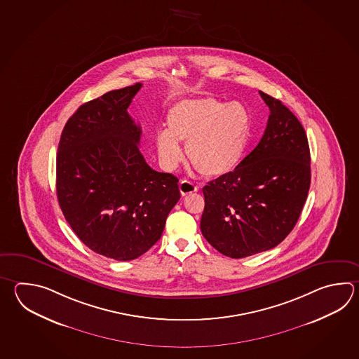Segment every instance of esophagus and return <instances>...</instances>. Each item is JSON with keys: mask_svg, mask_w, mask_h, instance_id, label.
<instances>
[{"mask_svg": "<svg viewBox=\"0 0 359 359\" xmlns=\"http://www.w3.org/2000/svg\"><path fill=\"white\" fill-rule=\"evenodd\" d=\"M179 189H180L182 196H187V194H191L193 191H198L197 187L191 182H188V180H182L179 184Z\"/></svg>", "mask_w": 359, "mask_h": 359, "instance_id": "obj_1", "label": "esophagus"}]
</instances>
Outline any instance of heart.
I'll return each mask as SVG.
<instances>
[{"label": "heart", "instance_id": "obj_1", "mask_svg": "<svg viewBox=\"0 0 359 359\" xmlns=\"http://www.w3.org/2000/svg\"><path fill=\"white\" fill-rule=\"evenodd\" d=\"M252 128L242 103L215 98L185 100L166 115V132L156 135L160 160L168 170L183 160L179 143L187 144L188 160L205 176L225 175L242 160Z\"/></svg>", "mask_w": 359, "mask_h": 359}]
</instances>
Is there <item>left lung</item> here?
<instances>
[{
    "label": "left lung",
    "mask_w": 359,
    "mask_h": 359,
    "mask_svg": "<svg viewBox=\"0 0 359 359\" xmlns=\"http://www.w3.org/2000/svg\"><path fill=\"white\" fill-rule=\"evenodd\" d=\"M259 95L270 109L262 138L236 168L203 188L201 230L230 258L276 247L293 230L311 185V154L299 120L280 100Z\"/></svg>",
    "instance_id": "8db88e82"
}]
</instances>
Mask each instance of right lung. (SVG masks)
Here are the masks:
<instances>
[{
	"label": "right lung",
	"instance_id": "right-lung-1",
	"mask_svg": "<svg viewBox=\"0 0 359 359\" xmlns=\"http://www.w3.org/2000/svg\"><path fill=\"white\" fill-rule=\"evenodd\" d=\"M142 88L111 90L81 104L66 123L56 157V191L74 233L116 261L144 255L161 238L180 199L179 179L148 166L140 125L128 114Z\"/></svg>",
	"mask_w": 359,
	"mask_h": 359
}]
</instances>
